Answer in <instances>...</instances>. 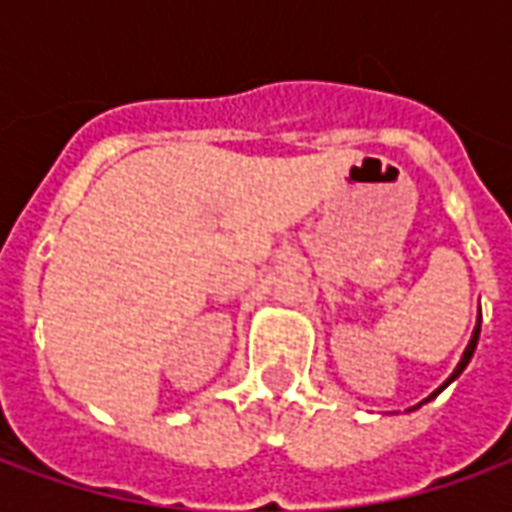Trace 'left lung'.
I'll return each mask as SVG.
<instances>
[{
	"label": "left lung",
	"mask_w": 512,
	"mask_h": 512,
	"mask_svg": "<svg viewBox=\"0 0 512 512\" xmlns=\"http://www.w3.org/2000/svg\"><path fill=\"white\" fill-rule=\"evenodd\" d=\"M477 337H480V323H477V329H474L472 340H469V345H466V351H463V359H461V362H458V367H455V373H452V376H450V381H452V378L461 376L463 367L469 365V359H472L474 348H477ZM450 381H447V384H450ZM447 384H444V386H447ZM444 386H441V389H444ZM441 389H439V392H441Z\"/></svg>",
	"instance_id": "obj_1"
}]
</instances>
